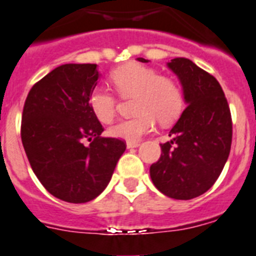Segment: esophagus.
Listing matches in <instances>:
<instances>
[{"instance_id":"esophagus-1","label":"esophagus","mask_w":256,"mask_h":256,"mask_svg":"<svg viewBox=\"0 0 256 256\" xmlns=\"http://www.w3.org/2000/svg\"><path fill=\"white\" fill-rule=\"evenodd\" d=\"M138 141H128V142H126V148H128V149H130V148H138Z\"/></svg>"}]
</instances>
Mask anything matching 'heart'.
I'll return each mask as SVG.
<instances>
[{
	"instance_id": "obj_1",
	"label": "heart",
	"mask_w": 256,
	"mask_h": 256,
	"mask_svg": "<svg viewBox=\"0 0 256 256\" xmlns=\"http://www.w3.org/2000/svg\"><path fill=\"white\" fill-rule=\"evenodd\" d=\"M110 82L123 100L133 98L132 110L136 114L108 128L110 136L115 138L137 141L154 130L156 120L167 126L184 110L185 97L180 82L171 76L158 75L154 68L141 63H126L111 71ZM88 104L101 123H110L116 114V97L104 88L92 92Z\"/></svg>"
}]
</instances>
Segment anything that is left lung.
<instances>
[{"instance_id": "8db88e82", "label": "left lung", "mask_w": 256, "mask_h": 256, "mask_svg": "<svg viewBox=\"0 0 256 256\" xmlns=\"http://www.w3.org/2000/svg\"><path fill=\"white\" fill-rule=\"evenodd\" d=\"M168 67L180 78L188 106L170 132L174 138L160 144L150 176L164 196L186 200L206 193L222 174L232 145V115L212 75L186 58H174Z\"/></svg>"}]
</instances>
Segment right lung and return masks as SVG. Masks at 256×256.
Segmentation results:
<instances>
[{
    "instance_id": "1",
    "label": "right lung",
    "mask_w": 256,
    "mask_h": 256,
    "mask_svg": "<svg viewBox=\"0 0 256 256\" xmlns=\"http://www.w3.org/2000/svg\"><path fill=\"white\" fill-rule=\"evenodd\" d=\"M98 76L97 64H62L24 102L20 136L30 167L52 196L70 203L100 196L126 148L123 140L101 137L104 126L89 108Z\"/></svg>"
}]
</instances>
